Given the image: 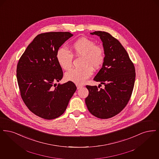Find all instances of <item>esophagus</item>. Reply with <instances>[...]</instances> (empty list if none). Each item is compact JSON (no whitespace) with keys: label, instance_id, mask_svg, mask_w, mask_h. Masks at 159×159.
<instances>
[{"label":"esophagus","instance_id":"obj_1","mask_svg":"<svg viewBox=\"0 0 159 159\" xmlns=\"http://www.w3.org/2000/svg\"><path fill=\"white\" fill-rule=\"evenodd\" d=\"M76 86H77V89H79L82 88V87H83V85H81V84H76Z\"/></svg>","mask_w":159,"mask_h":159}]
</instances>
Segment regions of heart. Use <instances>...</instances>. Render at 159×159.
Returning <instances> with one entry per match:
<instances>
[{
  "instance_id": "b5f03b06",
  "label": "heart",
  "mask_w": 159,
  "mask_h": 159,
  "mask_svg": "<svg viewBox=\"0 0 159 159\" xmlns=\"http://www.w3.org/2000/svg\"><path fill=\"white\" fill-rule=\"evenodd\" d=\"M71 51L76 57H82L80 66L82 67L71 69L66 73L65 78L67 81L83 84L92 76L93 68L97 70L102 66L105 61L104 49L89 39L80 38L73 43ZM56 58L64 70H67L71 67L73 55L65 48H60L57 50Z\"/></svg>"
}]
</instances>
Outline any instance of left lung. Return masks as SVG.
Here are the masks:
<instances>
[{
  "label": "left lung",
  "mask_w": 159,
  "mask_h": 159,
  "mask_svg": "<svg viewBox=\"0 0 159 159\" xmlns=\"http://www.w3.org/2000/svg\"><path fill=\"white\" fill-rule=\"evenodd\" d=\"M103 42L105 61L93 79L104 84V89L86 85L89 95L85 99L88 110L94 116L107 119L118 114L128 104L135 80V69L120 42L110 33L97 31ZM101 85V84H99Z\"/></svg>",
  "instance_id": "8db88e82"
}]
</instances>
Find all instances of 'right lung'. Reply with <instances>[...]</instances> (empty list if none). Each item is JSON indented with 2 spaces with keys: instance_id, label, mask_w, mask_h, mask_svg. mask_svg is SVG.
<instances>
[{
  "instance_id": "right-lung-1",
  "label": "right lung",
  "mask_w": 159,
  "mask_h": 159,
  "mask_svg": "<svg viewBox=\"0 0 159 159\" xmlns=\"http://www.w3.org/2000/svg\"><path fill=\"white\" fill-rule=\"evenodd\" d=\"M73 35L70 32H48L38 34L27 46L16 67V78L24 104L33 113L46 120L60 117L76 91L75 84L57 85L63 72L56 53Z\"/></svg>"
}]
</instances>
